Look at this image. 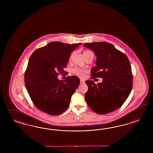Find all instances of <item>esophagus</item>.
I'll return each mask as SVG.
<instances>
[{
    "label": "esophagus",
    "instance_id": "esophagus-1",
    "mask_svg": "<svg viewBox=\"0 0 153 153\" xmlns=\"http://www.w3.org/2000/svg\"><path fill=\"white\" fill-rule=\"evenodd\" d=\"M85 82V81L83 79H80V83H83Z\"/></svg>",
    "mask_w": 153,
    "mask_h": 153
}]
</instances>
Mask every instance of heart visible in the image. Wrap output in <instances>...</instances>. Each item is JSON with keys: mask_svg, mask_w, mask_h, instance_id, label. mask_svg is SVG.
I'll return each instance as SVG.
<instances>
[{"mask_svg": "<svg viewBox=\"0 0 153 153\" xmlns=\"http://www.w3.org/2000/svg\"><path fill=\"white\" fill-rule=\"evenodd\" d=\"M90 52H91V51H85L83 52V55H85ZM72 72L74 74L79 76V77H83L87 72L86 70L83 69V68H79V67H74L72 70Z\"/></svg>", "mask_w": 153, "mask_h": 153, "instance_id": "1", "label": "heart"}]
</instances>
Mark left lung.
I'll return each mask as SVG.
<instances>
[{
  "label": "left lung",
  "mask_w": 153,
  "mask_h": 153,
  "mask_svg": "<svg viewBox=\"0 0 153 153\" xmlns=\"http://www.w3.org/2000/svg\"><path fill=\"white\" fill-rule=\"evenodd\" d=\"M97 56V65L91 71V79L101 77L102 83L85 81L88 91L85 100L88 107L99 114H105L120 108L132 88L130 61L125 54L107 42L86 43Z\"/></svg>",
  "instance_id": "1"
}]
</instances>
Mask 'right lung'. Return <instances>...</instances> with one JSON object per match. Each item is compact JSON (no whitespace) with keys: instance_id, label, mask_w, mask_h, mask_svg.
Masks as SVG:
<instances>
[{"instance_id":"add662e5","label":"right lung","mask_w":153,"mask_h":153,"mask_svg":"<svg viewBox=\"0 0 153 153\" xmlns=\"http://www.w3.org/2000/svg\"><path fill=\"white\" fill-rule=\"evenodd\" d=\"M81 44L51 42L35 50L30 56L25 73V86L39 110L58 116L69 107L79 79L68 76L63 81L58 76L63 73L71 52Z\"/></svg>"}]
</instances>
